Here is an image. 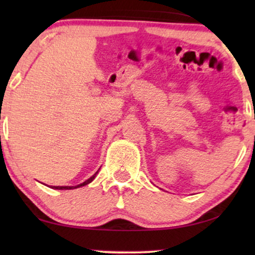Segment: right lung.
Wrapping results in <instances>:
<instances>
[{
    "label": "right lung",
    "instance_id": "right-lung-1",
    "mask_svg": "<svg viewBox=\"0 0 255 255\" xmlns=\"http://www.w3.org/2000/svg\"><path fill=\"white\" fill-rule=\"evenodd\" d=\"M97 173H99V170H97V172H96L95 174H94L93 176H90L88 180H86L85 182L78 184V186H62V187H59V186H58V187H57V186H51V188H52V189H59V190H69V189H75V188H80V187L87 186V184L90 183L94 179H95L96 175H97Z\"/></svg>",
    "mask_w": 255,
    "mask_h": 255
}]
</instances>
